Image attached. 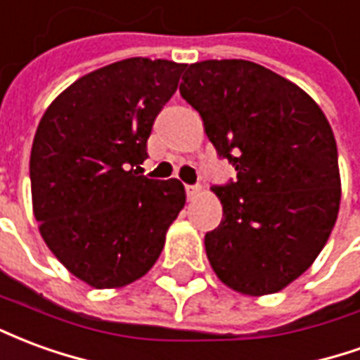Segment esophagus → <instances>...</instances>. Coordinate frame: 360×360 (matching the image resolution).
Here are the masks:
<instances>
[{"mask_svg":"<svg viewBox=\"0 0 360 360\" xmlns=\"http://www.w3.org/2000/svg\"><path fill=\"white\" fill-rule=\"evenodd\" d=\"M198 191H200V187H196V185H185V193H187L188 198H191V196H195Z\"/></svg>","mask_w":360,"mask_h":360,"instance_id":"34e87169","label":"esophagus"}]
</instances>
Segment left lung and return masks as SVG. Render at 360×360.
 Returning a JSON list of instances; mask_svg holds the SVG:
<instances>
[{"label":"left lung","instance_id":"left-lung-1","mask_svg":"<svg viewBox=\"0 0 360 360\" xmlns=\"http://www.w3.org/2000/svg\"><path fill=\"white\" fill-rule=\"evenodd\" d=\"M179 92L237 172L212 187L224 218L204 237L206 257L235 291L276 293L309 270L338 219L332 127L297 84L245 59L188 65Z\"/></svg>","mask_w":360,"mask_h":360}]
</instances>
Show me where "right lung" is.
<instances>
[{"label": "right lung", "instance_id": "right-lung-1", "mask_svg": "<svg viewBox=\"0 0 360 360\" xmlns=\"http://www.w3.org/2000/svg\"><path fill=\"white\" fill-rule=\"evenodd\" d=\"M185 63L131 58L75 81L36 129L30 187L40 233L61 264L98 289L142 278L185 206L177 179L141 164Z\"/></svg>", "mask_w": 360, "mask_h": 360}]
</instances>
